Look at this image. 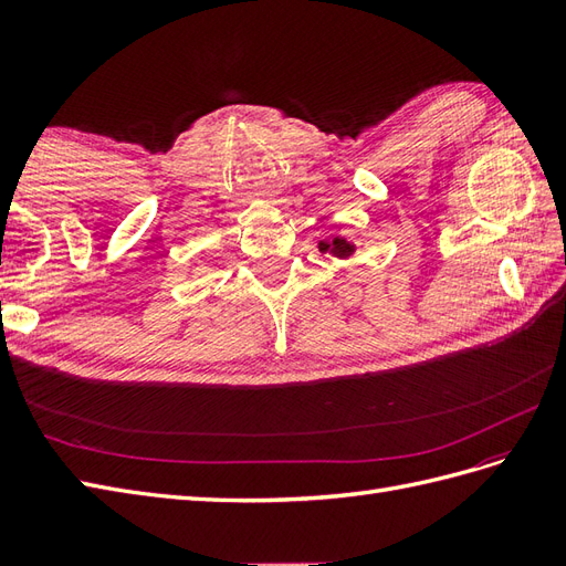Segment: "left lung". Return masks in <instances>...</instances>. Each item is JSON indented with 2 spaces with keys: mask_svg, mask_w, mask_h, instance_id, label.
<instances>
[{
  "mask_svg": "<svg viewBox=\"0 0 566 566\" xmlns=\"http://www.w3.org/2000/svg\"><path fill=\"white\" fill-rule=\"evenodd\" d=\"M317 249H321L323 253H332V255H337V258H349L356 249H354V243H349V241H344V239H332V241H321V245H317Z\"/></svg>",
  "mask_w": 566,
  "mask_h": 566,
  "instance_id": "1",
  "label": "left lung"
}]
</instances>
